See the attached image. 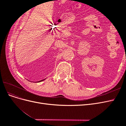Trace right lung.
I'll return each instance as SVG.
<instances>
[{"instance_id":"right-lung-1","label":"right lung","mask_w":126,"mask_h":126,"mask_svg":"<svg viewBox=\"0 0 126 126\" xmlns=\"http://www.w3.org/2000/svg\"><path fill=\"white\" fill-rule=\"evenodd\" d=\"M44 80H45V79H44ZM44 80H40V81H39L38 82H40V81H43Z\"/></svg>"}]
</instances>
